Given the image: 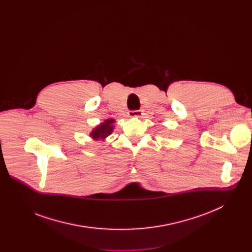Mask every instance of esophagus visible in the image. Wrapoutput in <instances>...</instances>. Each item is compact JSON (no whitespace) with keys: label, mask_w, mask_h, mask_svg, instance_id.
Here are the masks:
<instances>
[{"label":"esophagus","mask_w":252,"mask_h":252,"mask_svg":"<svg viewBox=\"0 0 252 252\" xmlns=\"http://www.w3.org/2000/svg\"><path fill=\"white\" fill-rule=\"evenodd\" d=\"M143 115L142 110H136V111H130L128 113V116L131 118H140Z\"/></svg>","instance_id":"esophagus-1"}]
</instances>
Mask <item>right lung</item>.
I'll return each mask as SVG.
<instances>
[{"mask_svg":"<svg viewBox=\"0 0 252 252\" xmlns=\"http://www.w3.org/2000/svg\"><path fill=\"white\" fill-rule=\"evenodd\" d=\"M113 123H115L114 120H106L104 123L96 126L91 133L93 138H104L105 136L110 135L113 131Z\"/></svg>","mask_w":252,"mask_h":252,"instance_id":"obj_1","label":"right lung"}]
</instances>
